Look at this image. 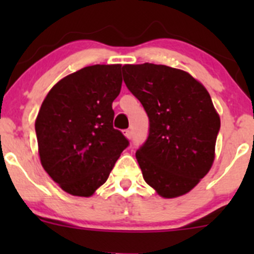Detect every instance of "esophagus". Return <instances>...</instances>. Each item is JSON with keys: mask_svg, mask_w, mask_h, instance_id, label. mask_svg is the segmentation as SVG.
<instances>
[{"mask_svg": "<svg viewBox=\"0 0 254 254\" xmlns=\"http://www.w3.org/2000/svg\"><path fill=\"white\" fill-rule=\"evenodd\" d=\"M124 135H125V136H127V139H131V136H132V132H131V130H129V129H127V130H124Z\"/></svg>", "mask_w": 254, "mask_h": 254, "instance_id": "esophagus-1", "label": "esophagus"}]
</instances>
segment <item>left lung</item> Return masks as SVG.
Listing matches in <instances>:
<instances>
[{
	"mask_svg": "<svg viewBox=\"0 0 254 254\" xmlns=\"http://www.w3.org/2000/svg\"><path fill=\"white\" fill-rule=\"evenodd\" d=\"M127 89L148 117L136 151L146 183L163 198L194 188L214 162L220 118L205 87L186 71L155 64L123 66Z\"/></svg>",
	"mask_w": 254,
	"mask_h": 254,
	"instance_id": "obj_1",
	"label": "left lung"
}]
</instances>
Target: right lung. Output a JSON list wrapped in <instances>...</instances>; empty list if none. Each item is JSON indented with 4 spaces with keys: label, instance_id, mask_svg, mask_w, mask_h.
I'll use <instances>...</instances> for the list:
<instances>
[{
    "label": "right lung",
    "instance_id": "1",
    "mask_svg": "<svg viewBox=\"0 0 254 254\" xmlns=\"http://www.w3.org/2000/svg\"><path fill=\"white\" fill-rule=\"evenodd\" d=\"M122 65H93L59 81L35 120L42 165L66 193L91 196L106 183L129 140L113 127Z\"/></svg>",
    "mask_w": 254,
    "mask_h": 254
}]
</instances>
